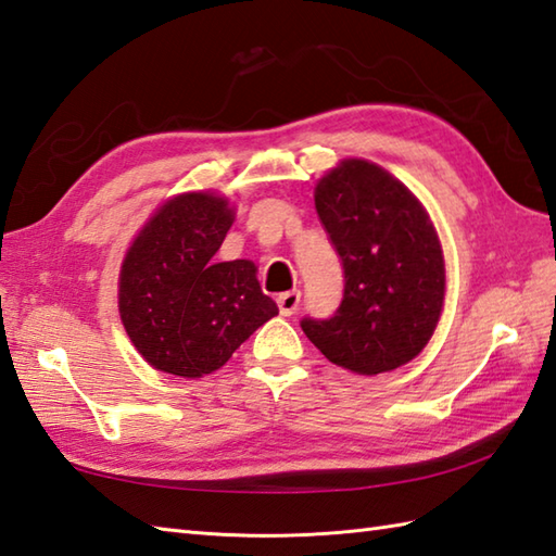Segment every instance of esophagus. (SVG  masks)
Instances as JSON below:
<instances>
[{"mask_svg":"<svg viewBox=\"0 0 556 556\" xmlns=\"http://www.w3.org/2000/svg\"><path fill=\"white\" fill-rule=\"evenodd\" d=\"M277 305H279V313L285 315V317H291V315H296V311H299V305H301V291H287V293H281V296L277 299Z\"/></svg>","mask_w":556,"mask_h":556,"instance_id":"obj_1","label":"esophagus"}]
</instances>
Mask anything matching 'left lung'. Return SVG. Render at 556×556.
<instances>
[{"label": "left lung", "instance_id": "8db88e82", "mask_svg": "<svg viewBox=\"0 0 556 556\" xmlns=\"http://www.w3.org/2000/svg\"><path fill=\"white\" fill-rule=\"evenodd\" d=\"M315 210L344 265L329 320L303 317L327 361L358 375L396 370L428 346L444 305V255L408 188L368 160H344L315 186Z\"/></svg>", "mask_w": 556, "mask_h": 556}]
</instances>
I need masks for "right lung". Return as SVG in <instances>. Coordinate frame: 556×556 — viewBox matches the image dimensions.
<instances>
[{
  "instance_id": "1",
  "label": "right lung",
  "mask_w": 556,
  "mask_h": 556,
  "mask_svg": "<svg viewBox=\"0 0 556 556\" xmlns=\"http://www.w3.org/2000/svg\"><path fill=\"white\" fill-rule=\"evenodd\" d=\"M233 207L215 193L167 200L122 263L119 313L152 368L179 377L219 370L260 325L279 313L251 260L217 263Z\"/></svg>"
}]
</instances>
